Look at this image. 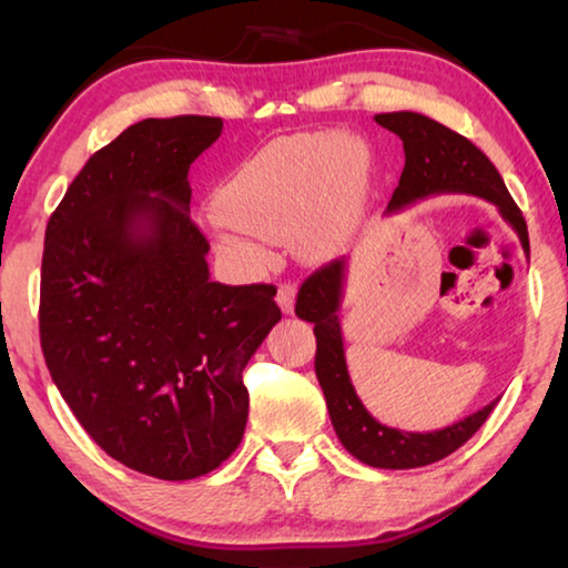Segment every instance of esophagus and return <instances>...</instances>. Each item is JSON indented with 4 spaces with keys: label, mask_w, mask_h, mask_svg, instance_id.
Listing matches in <instances>:
<instances>
[{
    "label": "esophagus",
    "mask_w": 568,
    "mask_h": 568,
    "mask_svg": "<svg viewBox=\"0 0 568 568\" xmlns=\"http://www.w3.org/2000/svg\"><path fill=\"white\" fill-rule=\"evenodd\" d=\"M295 285L293 283H283L281 287H277V295H275V301H277V305H281V311L285 313V315H291L293 313V307H295Z\"/></svg>",
    "instance_id": "34e87169"
}]
</instances>
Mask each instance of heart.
Wrapping results in <instances>:
<instances>
[{
    "mask_svg": "<svg viewBox=\"0 0 568 568\" xmlns=\"http://www.w3.org/2000/svg\"><path fill=\"white\" fill-rule=\"evenodd\" d=\"M371 175V150L351 134L277 138L217 190V243L247 267L265 265L271 245L285 237L303 261H328L358 225Z\"/></svg>",
    "mask_w": 568,
    "mask_h": 568,
    "instance_id": "heart-1",
    "label": "heart"
}]
</instances>
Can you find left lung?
Returning <instances> with one entry per match:
<instances>
[{"mask_svg": "<svg viewBox=\"0 0 568 568\" xmlns=\"http://www.w3.org/2000/svg\"><path fill=\"white\" fill-rule=\"evenodd\" d=\"M376 122L381 128L396 132L403 140V152H406V168L400 172L398 187L393 192L386 215L400 213L418 200L446 195V192L478 195L498 207L501 217L516 230L524 253L528 255V230L521 210L508 195L494 162L474 142L418 112L376 114ZM345 271H348L345 257L321 267L301 285L295 301L297 318L315 325L313 333L318 341L315 376H318L325 403H328L335 436L341 438L351 456L373 468L400 470L436 464V460L464 446L484 426L498 398L470 413L464 420L454 423V426L428 430V434L390 428L373 418L355 393L348 365H345L338 315Z\"/></svg>", "mask_w": 568, "mask_h": 568, "instance_id": "8db88e82", "label": "left lung"}]
</instances>
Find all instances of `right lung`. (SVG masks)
Returning <instances> with one entry per match:
<instances>
[{
	"label": "right lung",
	"mask_w": 568,
	"mask_h": 568,
	"mask_svg": "<svg viewBox=\"0 0 568 568\" xmlns=\"http://www.w3.org/2000/svg\"><path fill=\"white\" fill-rule=\"evenodd\" d=\"M220 118L142 120L94 152L47 223L40 341L104 454L190 480L240 446L243 371L281 321L273 285L210 281L187 170Z\"/></svg>",
	"instance_id": "1"
}]
</instances>
